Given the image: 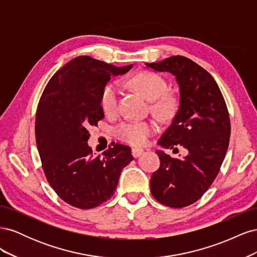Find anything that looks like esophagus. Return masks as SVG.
<instances>
[{
	"label": "esophagus",
	"instance_id": "esophagus-1",
	"mask_svg": "<svg viewBox=\"0 0 257 257\" xmlns=\"http://www.w3.org/2000/svg\"><path fill=\"white\" fill-rule=\"evenodd\" d=\"M144 152H145V150L139 149V148H133V149H132V154H133L134 158H139Z\"/></svg>",
	"mask_w": 257,
	"mask_h": 257
}]
</instances>
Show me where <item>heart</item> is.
<instances>
[{
	"mask_svg": "<svg viewBox=\"0 0 257 257\" xmlns=\"http://www.w3.org/2000/svg\"><path fill=\"white\" fill-rule=\"evenodd\" d=\"M130 87L137 91L148 100H155L152 108L162 118H169L176 110V102L172 96L163 95L166 91V81L158 74L142 72L134 75L128 80ZM103 110L107 114H112L118 108V88L114 84H107L100 97ZM155 131L152 122L133 121L124 122L116 127L115 134L121 141L134 146H142Z\"/></svg>",
	"mask_w": 257,
	"mask_h": 257,
	"instance_id": "b5f03b06",
	"label": "heart"
}]
</instances>
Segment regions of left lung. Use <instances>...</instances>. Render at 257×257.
I'll use <instances>...</instances> for the list:
<instances>
[{"label": "left lung", "instance_id": "8db88e82", "mask_svg": "<svg viewBox=\"0 0 257 257\" xmlns=\"http://www.w3.org/2000/svg\"><path fill=\"white\" fill-rule=\"evenodd\" d=\"M146 66L172 74L179 87L178 110L158 145L174 150L181 146L188 154L175 159L157 150L161 166L150 189L159 203L182 208L203 196L219 174L230 136L227 107L213 77L188 58L174 56Z\"/></svg>", "mask_w": 257, "mask_h": 257}]
</instances>
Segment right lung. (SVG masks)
I'll return each mask as SVG.
<instances>
[{
  "label": "right lung",
  "mask_w": 257,
  "mask_h": 257,
  "mask_svg": "<svg viewBox=\"0 0 257 257\" xmlns=\"http://www.w3.org/2000/svg\"><path fill=\"white\" fill-rule=\"evenodd\" d=\"M132 67L80 56L59 69L43 92L37 149L51 188L71 206L91 209L110 199L122 169L134 160L127 146L114 144L100 157L88 145L89 128L104 118L100 97L107 82Z\"/></svg>",
  "instance_id": "right-lung-1"
}]
</instances>
